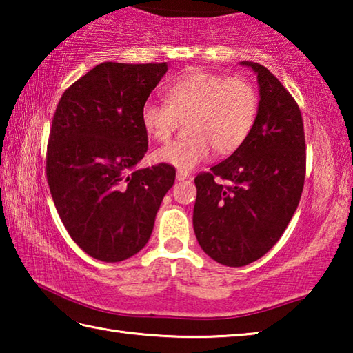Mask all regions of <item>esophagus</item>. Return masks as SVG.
<instances>
[{"instance_id":"esophagus-1","label":"esophagus","mask_w":353,"mask_h":353,"mask_svg":"<svg viewBox=\"0 0 353 353\" xmlns=\"http://www.w3.org/2000/svg\"><path fill=\"white\" fill-rule=\"evenodd\" d=\"M188 177H190L188 172H183V171H177V174H176L177 181H185V179H188Z\"/></svg>"}]
</instances>
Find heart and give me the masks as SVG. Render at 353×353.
I'll return each mask as SVG.
<instances>
[{
	"mask_svg": "<svg viewBox=\"0 0 353 353\" xmlns=\"http://www.w3.org/2000/svg\"><path fill=\"white\" fill-rule=\"evenodd\" d=\"M165 103L141 107V124L157 141H168L187 119L188 137L157 149L154 159L187 172L208 157L240 148L259 115V93L244 77L190 70L165 88Z\"/></svg>",
	"mask_w": 353,
	"mask_h": 353,
	"instance_id": "obj_1",
	"label": "heart"
}]
</instances>
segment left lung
I'll return each instance as SVG.
<instances>
[{"label":"left lung","instance_id":"1","mask_svg":"<svg viewBox=\"0 0 353 353\" xmlns=\"http://www.w3.org/2000/svg\"><path fill=\"white\" fill-rule=\"evenodd\" d=\"M243 65L259 79L256 121L234 154L194 177L196 238L208 256L232 268L259 260L280 240L301 201L307 170L296 99L263 65Z\"/></svg>","mask_w":353,"mask_h":353}]
</instances>
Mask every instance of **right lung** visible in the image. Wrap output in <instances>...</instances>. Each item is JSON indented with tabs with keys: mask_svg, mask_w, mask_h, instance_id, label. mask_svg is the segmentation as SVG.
<instances>
[{
	"mask_svg": "<svg viewBox=\"0 0 353 353\" xmlns=\"http://www.w3.org/2000/svg\"><path fill=\"white\" fill-rule=\"evenodd\" d=\"M166 63H99L63 92L46 148V179L83 252L117 263L146 246L174 166L135 165L148 151L141 107Z\"/></svg>",
	"mask_w": 353,
	"mask_h": 353,
	"instance_id": "obj_1",
	"label": "right lung"
}]
</instances>
